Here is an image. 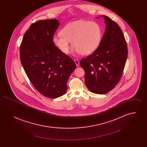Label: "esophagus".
Returning <instances> with one entry per match:
<instances>
[{
  "label": "esophagus",
  "mask_w": 147,
  "mask_h": 147,
  "mask_svg": "<svg viewBox=\"0 0 147 147\" xmlns=\"http://www.w3.org/2000/svg\"><path fill=\"white\" fill-rule=\"evenodd\" d=\"M74 62L76 63V65H77V67L79 65V61L78 59H74Z\"/></svg>",
  "instance_id": "1"
}]
</instances>
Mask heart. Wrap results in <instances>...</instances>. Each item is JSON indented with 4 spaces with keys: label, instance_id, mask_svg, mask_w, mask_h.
<instances>
[{
    "label": "heart",
    "instance_id": "heart-1",
    "mask_svg": "<svg viewBox=\"0 0 147 147\" xmlns=\"http://www.w3.org/2000/svg\"><path fill=\"white\" fill-rule=\"evenodd\" d=\"M101 36V30L97 23L78 20L65 25L61 35L53 37V42L64 54L69 53L72 42L76 52L88 55L98 48Z\"/></svg>",
    "mask_w": 147,
    "mask_h": 147
}]
</instances>
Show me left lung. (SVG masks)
I'll return each mask as SVG.
<instances>
[{
	"label": "left lung",
	"mask_w": 147,
	"mask_h": 147,
	"mask_svg": "<svg viewBox=\"0 0 147 147\" xmlns=\"http://www.w3.org/2000/svg\"><path fill=\"white\" fill-rule=\"evenodd\" d=\"M104 18L105 34L100 45L91 55L80 61L85 71V83L90 91L105 94L118 84L128 55L126 40L119 25L110 18Z\"/></svg>",
	"instance_id": "left-lung-1"
}]
</instances>
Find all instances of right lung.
<instances>
[{
	"label": "right lung",
	"instance_id": "add662e5",
	"mask_svg": "<svg viewBox=\"0 0 147 147\" xmlns=\"http://www.w3.org/2000/svg\"><path fill=\"white\" fill-rule=\"evenodd\" d=\"M57 19L33 23L24 35L20 47L21 64L34 87L42 95L55 98L67 90V83L76 64L55 45Z\"/></svg>",
	"mask_w": 147,
	"mask_h": 147
}]
</instances>
